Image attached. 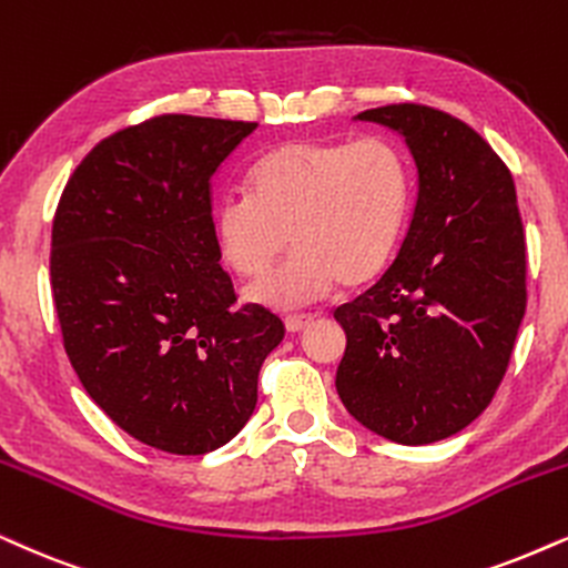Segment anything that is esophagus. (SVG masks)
<instances>
[{
    "label": "esophagus",
    "instance_id": "obj_1",
    "mask_svg": "<svg viewBox=\"0 0 568 568\" xmlns=\"http://www.w3.org/2000/svg\"><path fill=\"white\" fill-rule=\"evenodd\" d=\"M312 322V314H291V317H285V329H288V333H301V329H306Z\"/></svg>",
    "mask_w": 568,
    "mask_h": 568
}]
</instances>
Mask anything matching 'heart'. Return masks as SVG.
<instances>
[{
  "mask_svg": "<svg viewBox=\"0 0 568 568\" xmlns=\"http://www.w3.org/2000/svg\"><path fill=\"white\" fill-rule=\"evenodd\" d=\"M412 212L406 156L383 139L285 141L248 170V196L220 201L214 231L222 256L243 280H262L285 254L291 262L251 296L291 308L327 296L341 280L362 288L383 275Z\"/></svg>",
  "mask_w": 568,
  "mask_h": 568,
  "instance_id": "b5f03b06",
  "label": "heart"
}]
</instances>
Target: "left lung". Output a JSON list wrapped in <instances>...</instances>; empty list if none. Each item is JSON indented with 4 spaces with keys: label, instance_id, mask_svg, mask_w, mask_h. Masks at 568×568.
<instances>
[{
    "label": "left lung",
    "instance_id": "obj_1",
    "mask_svg": "<svg viewBox=\"0 0 568 568\" xmlns=\"http://www.w3.org/2000/svg\"><path fill=\"white\" fill-rule=\"evenodd\" d=\"M404 135L416 204L398 256L335 308L346 354L335 387L372 433L427 445L490 406L527 308V243L514 178L477 131L425 104L356 114Z\"/></svg>",
    "mask_w": 568,
    "mask_h": 568
}]
</instances>
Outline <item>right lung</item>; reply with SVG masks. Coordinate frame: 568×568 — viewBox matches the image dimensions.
<instances>
[{
	"instance_id": "right-lung-1",
	"label": "right lung",
	"mask_w": 568,
	"mask_h": 568,
	"mask_svg": "<svg viewBox=\"0 0 568 568\" xmlns=\"http://www.w3.org/2000/svg\"><path fill=\"white\" fill-rule=\"evenodd\" d=\"M256 131L160 114L106 135L64 185L52 296L85 393L120 429L175 456L233 440L256 406L277 314L235 306L220 267L212 175Z\"/></svg>"
}]
</instances>
